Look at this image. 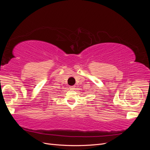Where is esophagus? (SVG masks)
Listing matches in <instances>:
<instances>
[{
  "instance_id": "1",
  "label": "esophagus",
  "mask_w": 150,
  "mask_h": 150,
  "mask_svg": "<svg viewBox=\"0 0 150 150\" xmlns=\"http://www.w3.org/2000/svg\"><path fill=\"white\" fill-rule=\"evenodd\" d=\"M74 89H75L74 86H71L70 87V89H71V90H74Z\"/></svg>"
}]
</instances>
